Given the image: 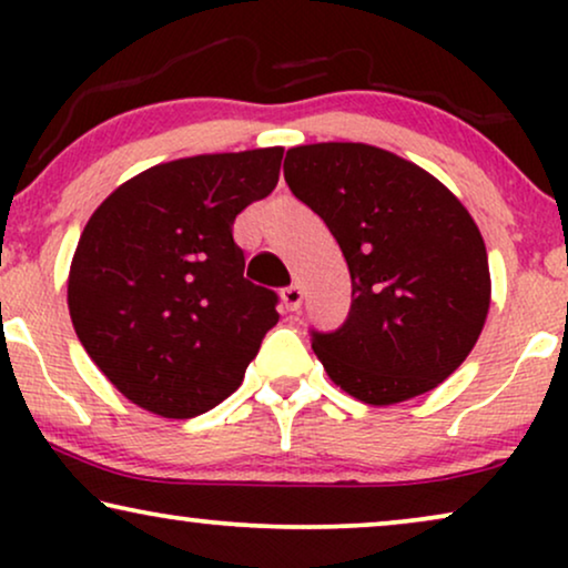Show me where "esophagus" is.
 Masks as SVG:
<instances>
[{"label":"esophagus","mask_w":568,"mask_h":568,"mask_svg":"<svg viewBox=\"0 0 568 568\" xmlns=\"http://www.w3.org/2000/svg\"><path fill=\"white\" fill-rule=\"evenodd\" d=\"M282 302L290 313H297V310L302 307V286L292 284V286H286V290H282Z\"/></svg>","instance_id":"1"}]
</instances>
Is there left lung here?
<instances>
[{
  "label": "left lung",
  "mask_w": 568,
  "mask_h": 568,
  "mask_svg": "<svg viewBox=\"0 0 568 568\" xmlns=\"http://www.w3.org/2000/svg\"><path fill=\"white\" fill-rule=\"evenodd\" d=\"M286 159V185L325 222L352 274L344 325L310 331L328 377L369 406L434 390L476 346L491 300L468 209L426 170L369 144L294 146Z\"/></svg>",
  "instance_id": "8db88e82"
}]
</instances>
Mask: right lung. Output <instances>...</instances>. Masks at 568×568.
I'll return each mask as SVG.
<instances>
[{
    "label": "right lung",
    "instance_id": "add662e5",
    "mask_svg": "<svg viewBox=\"0 0 568 568\" xmlns=\"http://www.w3.org/2000/svg\"><path fill=\"white\" fill-rule=\"evenodd\" d=\"M284 150L154 165L95 209L69 271V315L131 403L193 418L230 398L278 323L274 290L243 276L235 216L278 183Z\"/></svg>",
    "mask_w": 568,
    "mask_h": 568
}]
</instances>
